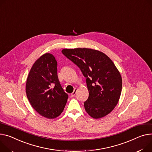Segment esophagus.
Wrapping results in <instances>:
<instances>
[{"label": "esophagus", "instance_id": "1", "mask_svg": "<svg viewBox=\"0 0 152 152\" xmlns=\"http://www.w3.org/2000/svg\"><path fill=\"white\" fill-rule=\"evenodd\" d=\"M77 89H76V88H75V90H74V91H73V92L70 94V96H71V97H74V96H75V94H76V91H77Z\"/></svg>", "mask_w": 152, "mask_h": 152}]
</instances>
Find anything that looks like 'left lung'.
<instances>
[{"mask_svg":"<svg viewBox=\"0 0 152 152\" xmlns=\"http://www.w3.org/2000/svg\"><path fill=\"white\" fill-rule=\"evenodd\" d=\"M62 53L86 77L89 96L84 107L87 113L94 119L109 114L122 91V77L113 61L102 52L90 48L64 49Z\"/></svg>","mask_w":152,"mask_h":152,"instance_id":"8db88e82","label":"left lung"}]
</instances>
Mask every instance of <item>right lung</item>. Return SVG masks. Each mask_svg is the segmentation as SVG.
I'll return each instance as SVG.
<instances>
[{
  "label": "right lung",
  "mask_w": 152,
  "mask_h": 152,
  "mask_svg": "<svg viewBox=\"0 0 152 152\" xmlns=\"http://www.w3.org/2000/svg\"><path fill=\"white\" fill-rule=\"evenodd\" d=\"M57 65L53 54H43L31 67L26 83L27 98L31 106L48 119L61 114L68 98L59 82Z\"/></svg>",
  "instance_id": "1"
}]
</instances>
